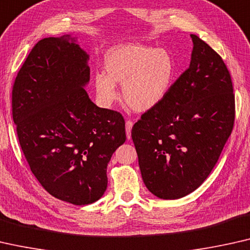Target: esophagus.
Returning <instances> with one entry per match:
<instances>
[{
	"instance_id": "34e87169",
	"label": "esophagus",
	"mask_w": 250,
	"mask_h": 250,
	"mask_svg": "<svg viewBox=\"0 0 250 250\" xmlns=\"http://www.w3.org/2000/svg\"><path fill=\"white\" fill-rule=\"evenodd\" d=\"M133 122L131 120H126L125 121V133H126V138L130 139L131 138V129H132Z\"/></svg>"
}]
</instances>
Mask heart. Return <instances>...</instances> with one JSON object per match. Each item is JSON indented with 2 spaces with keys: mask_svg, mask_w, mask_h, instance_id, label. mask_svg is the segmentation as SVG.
<instances>
[{
  "mask_svg": "<svg viewBox=\"0 0 250 250\" xmlns=\"http://www.w3.org/2000/svg\"><path fill=\"white\" fill-rule=\"evenodd\" d=\"M106 74L94 78L97 97L111 105L119 96L115 83L124 85V97L132 110L148 111L167 95L173 79V60L167 51L142 44L112 48L104 59Z\"/></svg>",
  "mask_w": 250,
  "mask_h": 250,
  "instance_id": "heart-1",
  "label": "heart"
}]
</instances>
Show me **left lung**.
Wrapping results in <instances>:
<instances>
[{
  "label": "left lung",
  "instance_id": "8db88e82",
  "mask_svg": "<svg viewBox=\"0 0 250 250\" xmlns=\"http://www.w3.org/2000/svg\"><path fill=\"white\" fill-rule=\"evenodd\" d=\"M190 37L189 68L131 130L143 180L163 199L185 197L206 180L234 125L233 86L226 63L198 36Z\"/></svg>",
  "mask_w": 250,
  "mask_h": 250
}]
</instances>
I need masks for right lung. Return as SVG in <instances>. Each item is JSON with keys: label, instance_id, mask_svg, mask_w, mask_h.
Here are the masks:
<instances>
[{"label": "right lung", "instance_id": "1", "mask_svg": "<svg viewBox=\"0 0 250 250\" xmlns=\"http://www.w3.org/2000/svg\"><path fill=\"white\" fill-rule=\"evenodd\" d=\"M88 55L70 35L33 47L12 86L19 144L40 184L55 198L87 205L103 196L112 154L125 142V119L89 100Z\"/></svg>", "mask_w": 250, "mask_h": 250}]
</instances>
